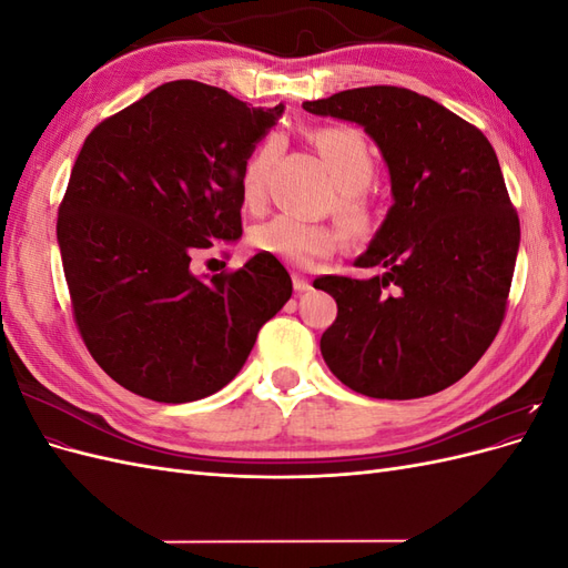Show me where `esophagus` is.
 <instances>
[{
  "mask_svg": "<svg viewBox=\"0 0 568 568\" xmlns=\"http://www.w3.org/2000/svg\"><path fill=\"white\" fill-rule=\"evenodd\" d=\"M294 288H296V294H305V291H311L313 286L305 277H301V274H294Z\"/></svg>",
  "mask_w": 568,
  "mask_h": 568,
  "instance_id": "esophagus-1",
  "label": "esophagus"
}]
</instances>
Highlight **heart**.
<instances>
[{
	"label": "heart",
	"instance_id": "b5f03b06",
	"mask_svg": "<svg viewBox=\"0 0 568 568\" xmlns=\"http://www.w3.org/2000/svg\"><path fill=\"white\" fill-rule=\"evenodd\" d=\"M305 142L329 170V178L336 186L334 213L341 225L351 234H365L369 230V211L363 192L374 180V153L367 136L351 125H324L305 132ZM277 153V144L267 142L257 146L242 170L239 192L244 203L253 205L263 196V182L270 163ZM253 246L282 263L305 267L317 257H329L338 251L343 236L341 232L324 225H305L288 215H277L263 222L251 234Z\"/></svg>",
	"mask_w": 568,
	"mask_h": 568
}]
</instances>
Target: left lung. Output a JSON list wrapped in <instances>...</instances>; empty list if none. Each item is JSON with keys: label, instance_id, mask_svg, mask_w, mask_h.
<instances>
[{"label": "left lung", "instance_id": "1", "mask_svg": "<svg viewBox=\"0 0 568 568\" xmlns=\"http://www.w3.org/2000/svg\"><path fill=\"white\" fill-rule=\"evenodd\" d=\"M303 109L363 128L382 151L393 196L355 261L382 274L313 282L338 305L320 341L326 367L384 400L453 386L500 329L519 253V217L490 142L403 88L346 90Z\"/></svg>", "mask_w": 568, "mask_h": 568}]
</instances>
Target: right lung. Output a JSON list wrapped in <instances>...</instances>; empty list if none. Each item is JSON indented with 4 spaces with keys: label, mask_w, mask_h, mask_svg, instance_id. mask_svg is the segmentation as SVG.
Listing matches in <instances>:
<instances>
[{
    "label": "right lung",
    "mask_w": 568,
    "mask_h": 568,
    "mask_svg": "<svg viewBox=\"0 0 568 568\" xmlns=\"http://www.w3.org/2000/svg\"><path fill=\"white\" fill-rule=\"evenodd\" d=\"M284 109L175 80L84 140L57 239L84 346L123 388L156 403L217 393L291 298L265 253L215 277L189 267L194 251L239 242L242 170Z\"/></svg>",
    "instance_id": "1"
}]
</instances>
